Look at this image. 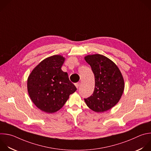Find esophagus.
Listing matches in <instances>:
<instances>
[{
  "mask_svg": "<svg viewBox=\"0 0 151 151\" xmlns=\"http://www.w3.org/2000/svg\"><path fill=\"white\" fill-rule=\"evenodd\" d=\"M75 85L76 86V87L77 88H78V87H79V85H80V83H79V82H77V83H75Z\"/></svg>",
  "mask_w": 151,
  "mask_h": 151,
  "instance_id": "esophagus-1",
  "label": "esophagus"
}]
</instances>
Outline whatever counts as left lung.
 <instances>
[{
	"instance_id": "8db88e82",
	"label": "left lung",
	"mask_w": 151,
	"mask_h": 151,
	"mask_svg": "<svg viewBox=\"0 0 151 151\" xmlns=\"http://www.w3.org/2000/svg\"><path fill=\"white\" fill-rule=\"evenodd\" d=\"M91 66L95 76L93 94L84 99L87 106L96 113H103L115 106L120 99L124 89L123 75L117 66L108 58L90 55L84 58Z\"/></svg>"
}]
</instances>
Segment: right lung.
Returning a JSON list of instances; mask_svg holds the SVG:
<instances>
[{
    "mask_svg": "<svg viewBox=\"0 0 151 151\" xmlns=\"http://www.w3.org/2000/svg\"><path fill=\"white\" fill-rule=\"evenodd\" d=\"M65 58L54 55L42 60L29 74L27 89L35 106L47 113H54L64 106L76 91L67 72L61 68Z\"/></svg>",
    "mask_w": 151,
    "mask_h": 151,
    "instance_id": "1",
    "label": "right lung"
}]
</instances>
